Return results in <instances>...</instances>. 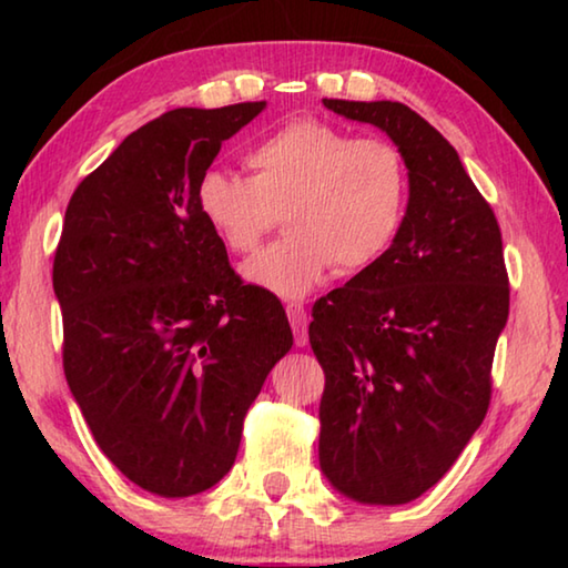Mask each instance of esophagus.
<instances>
[{"mask_svg": "<svg viewBox=\"0 0 568 568\" xmlns=\"http://www.w3.org/2000/svg\"><path fill=\"white\" fill-rule=\"evenodd\" d=\"M287 318H291L293 333H295V345H307V313L301 303H287L285 305Z\"/></svg>", "mask_w": 568, "mask_h": 568, "instance_id": "1", "label": "esophagus"}]
</instances>
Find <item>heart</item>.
I'll list each match as a JSON object with an SVG mask.
<instances>
[{"mask_svg":"<svg viewBox=\"0 0 568 568\" xmlns=\"http://www.w3.org/2000/svg\"><path fill=\"white\" fill-rule=\"evenodd\" d=\"M250 178L207 170L197 210L230 253L245 255L285 215L281 243L243 263V277L283 297H303L331 267L348 275L378 261L406 217L408 168L383 138H355L303 118L245 152Z\"/></svg>","mask_w":568,"mask_h":568,"instance_id":"heart-1","label":"heart"}]
</instances>
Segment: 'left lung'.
I'll list each match as a JSON object with an SVG mask.
<instances>
[{"label": "left lung", "instance_id": "obj_1", "mask_svg": "<svg viewBox=\"0 0 568 568\" xmlns=\"http://www.w3.org/2000/svg\"><path fill=\"white\" fill-rule=\"evenodd\" d=\"M376 124L408 168L393 245L313 305L323 365L321 468L371 506L408 504L444 478L484 423L508 321L501 230L458 152L400 102L323 100Z\"/></svg>", "mask_w": 568, "mask_h": 568}]
</instances>
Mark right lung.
Here are the masks:
<instances>
[{
  "label": "right lung",
  "instance_id": "right-lung-1",
  "mask_svg": "<svg viewBox=\"0 0 568 568\" xmlns=\"http://www.w3.org/2000/svg\"><path fill=\"white\" fill-rule=\"evenodd\" d=\"M263 110L160 114L64 213L52 285L67 383L102 454L165 498L207 491L233 468L245 413L293 345L281 301L243 285L195 197L220 145Z\"/></svg>",
  "mask_w": 568,
  "mask_h": 568
}]
</instances>
